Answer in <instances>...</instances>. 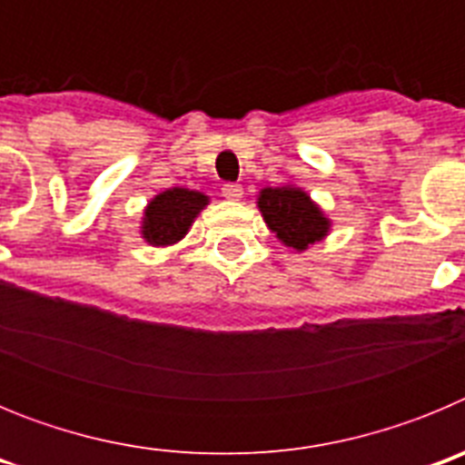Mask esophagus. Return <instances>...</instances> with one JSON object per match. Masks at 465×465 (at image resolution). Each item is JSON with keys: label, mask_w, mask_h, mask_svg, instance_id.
I'll use <instances>...</instances> for the list:
<instances>
[{"label": "esophagus", "mask_w": 465, "mask_h": 465, "mask_svg": "<svg viewBox=\"0 0 465 465\" xmlns=\"http://www.w3.org/2000/svg\"><path fill=\"white\" fill-rule=\"evenodd\" d=\"M221 195H223L225 200H240V197L244 195V191H242L240 183H225V186L221 188Z\"/></svg>", "instance_id": "34e87169"}]
</instances>
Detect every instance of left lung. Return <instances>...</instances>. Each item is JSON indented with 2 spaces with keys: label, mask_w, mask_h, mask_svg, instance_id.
Returning a JSON list of instances; mask_svg holds the SVG:
<instances>
[{
  "label": "left lung",
  "mask_w": 465,
  "mask_h": 465,
  "mask_svg": "<svg viewBox=\"0 0 465 465\" xmlns=\"http://www.w3.org/2000/svg\"><path fill=\"white\" fill-rule=\"evenodd\" d=\"M262 219L291 249H307L328 232V221L300 188H265L258 197Z\"/></svg>",
  "instance_id": "8db88e82"
}]
</instances>
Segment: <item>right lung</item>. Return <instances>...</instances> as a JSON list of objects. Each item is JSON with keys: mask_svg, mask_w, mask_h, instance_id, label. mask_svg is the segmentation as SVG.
Returning <instances> with one entry per match:
<instances>
[{"mask_svg": "<svg viewBox=\"0 0 465 465\" xmlns=\"http://www.w3.org/2000/svg\"><path fill=\"white\" fill-rule=\"evenodd\" d=\"M207 204V195L188 188H170L151 200L143 212L142 235L153 246H167L182 240L191 228L200 209Z\"/></svg>", "mask_w": 465, "mask_h": 465, "instance_id": "1", "label": "right lung"}]
</instances>
